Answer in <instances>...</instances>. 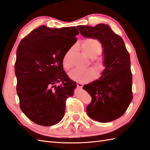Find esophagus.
Instances as JSON below:
<instances>
[{"instance_id": "obj_1", "label": "esophagus", "mask_w": 150, "mask_h": 150, "mask_svg": "<svg viewBox=\"0 0 150 150\" xmlns=\"http://www.w3.org/2000/svg\"><path fill=\"white\" fill-rule=\"evenodd\" d=\"M83 86V84L82 83H80V82H77L76 83V86L79 88H82Z\"/></svg>"}]
</instances>
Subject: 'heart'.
I'll return each instance as SVG.
<instances>
[{"label":"heart","mask_w":150,"mask_h":150,"mask_svg":"<svg viewBox=\"0 0 150 150\" xmlns=\"http://www.w3.org/2000/svg\"><path fill=\"white\" fill-rule=\"evenodd\" d=\"M83 52L89 57H94L101 52L102 44L100 42L94 38H87L83 40L80 45ZM72 49H69L63 57V65L65 69H69L71 67L70 56ZM96 68L99 74H102L106 70V64L103 59H98L96 61ZM97 74L93 68H75L69 73V77L78 82H86L96 78Z\"/></svg>","instance_id":"obj_1"}]
</instances>
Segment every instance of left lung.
I'll list each match as a JSON object with an SVG mask.
<instances>
[{
  "instance_id": "8db88e82",
  "label": "left lung",
  "mask_w": 150,
  "mask_h": 150,
  "mask_svg": "<svg viewBox=\"0 0 150 150\" xmlns=\"http://www.w3.org/2000/svg\"><path fill=\"white\" fill-rule=\"evenodd\" d=\"M77 28L82 36L101 42L106 67L98 80L83 87L92 97L87 113L99 122H112L124 114L133 98L129 53L122 37L108 25H79Z\"/></svg>"
}]
</instances>
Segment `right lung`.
I'll list each match as a JSON object with an SVG mask.
<instances>
[{
  "label": "right lung",
  "mask_w": 150,
  "mask_h": 150,
  "mask_svg": "<svg viewBox=\"0 0 150 150\" xmlns=\"http://www.w3.org/2000/svg\"><path fill=\"white\" fill-rule=\"evenodd\" d=\"M79 33L75 26L52 28L42 25L18 45L14 71L20 106L38 125L59 123L64 115L67 99L74 95L76 83L64 72L62 61Z\"/></svg>",
  "instance_id": "1"
}]
</instances>
